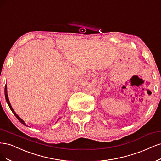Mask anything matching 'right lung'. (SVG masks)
I'll list each match as a JSON object with an SVG mask.
<instances>
[{
  "mask_svg": "<svg viewBox=\"0 0 161 161\" xmlns=\"http://www.w3.org/2000/svg\"><path fill=\"white\" fill-rule=\"evenodd\" d=\"M4 95H5V98H6V100H7V103H8V106H9V108H10V109H11V111L13 112V113L14 114V115L17 117V118L18 119V120L21 122L23 124H24L25 126H28L27 124H26V123L22 120L21 118H20L16 113H15V112L14 111V110H13V108H12V106H11V103H10V102H9V100H8V94H7V85L5 86V88H4ZM58 120H59V118L58 119Z\"/></svg>",
  "mask_w": 161,
  "mask_h": 161,
  "instance_id": "right-lung-1",
  "label": "right lung"
}]
</instances>
